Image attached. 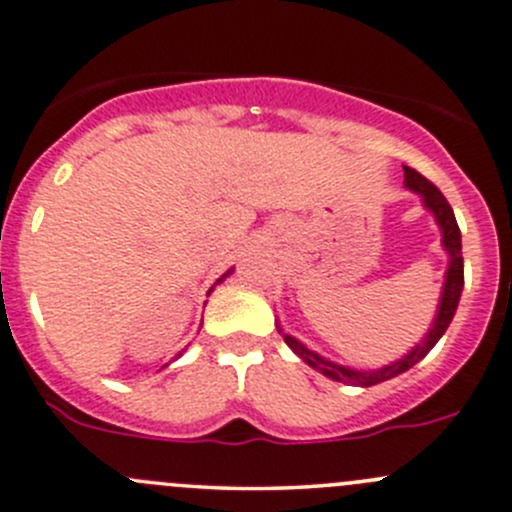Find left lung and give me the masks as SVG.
Wrapping results in <instances>:
<instances>
[{
  "label": "left lung",
  "instance_id": "left-lung-1",
  "mask_svg": "<svg viewBox=\"0 0 512 512\" xmlns=\"http://www.w3.org/2000/svg\"><path fill=\"white\" fill-rule=\"evenodd\" d=\"M403 171H406L408 189L418 191V194L423 196V201H426L428 209L435 214V221H438L440 231H443V246H445V251L450 254V266H448V273H445V286H443V296H440L438 316H435L433 328L428 331V336L423 338V341L418 343V346L413 348L406 358H401V361L391 363V366H386V368H378V371H366V373L336 366V363L326 361V358H321L318 353L308 351V348L303 346V343H298L296 338H291L283 333V341H286V346L291 348L293 353H298V356H301L308 366L318 368L323 376L331 378V381L348 383V386H376V383L388 381V378L401 376L403 371H408V368L416 366V363L430 351V348L438 343V338L443 336L445 328H448L450 321H453L455 308H458L460 291H463V251H460L458 221H455V214H453V209H450L448 199L440 194V189L433 184V181H428L426 176L418 174V171L411 169V166H403Z\"/></svg>",
  "mask_w": 512,
  "mask_h": 512
}]
</instances>
